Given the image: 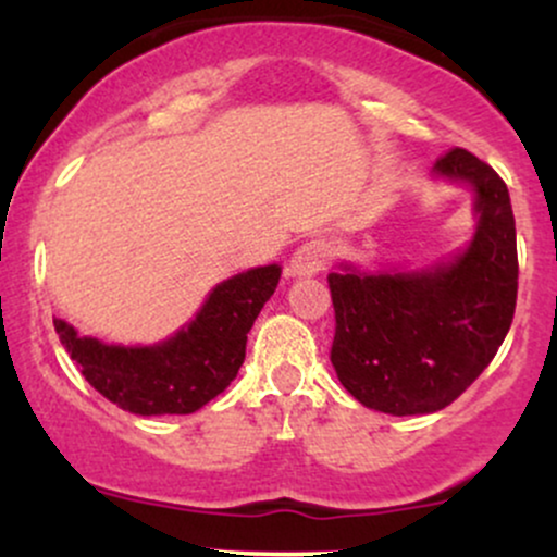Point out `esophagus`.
Returning <instances> with one entry per match:
<instances>
[{"label": "esophagus", "mask_w": 557, "mask_h": 557, "mask_svg": "<svg viewBox=\"0 0 557 557\" xmlns=\"http://www.w3.org/2000/svg\"><path fill=\"white\" fill-rule=\"evenodd\" d=\"M330 259H332L330 240L324 238L306 240L304 246H298V251L293 253L290 270L293 274H317L330 264Z\"/></svg>", "instance_id": "obj_1"}]
</instances>
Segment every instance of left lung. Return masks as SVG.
Returning <instances> with one entry per match:
<instances>
[{
  "label": "left lung",
  "mask_w": 557,
  "mask_h": 557,
  "mask_svg": "<svg viewBox=\"0 0 557 557\" xmlns=\"http://www.w3.org/2000/svg\"><path fill=\"white\" fill-rule=\"evenodd\" d=\"M434 172L476 188L479 227L461 257L432 272L327 277L337 380L363 406L393 417L450 406L495 359L519 293L508 185L461 146L445 151Z\"/></svg>",
  "instance_id": "8db88e82"
}]
</instances>
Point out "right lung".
<instances>
[{"label": "right lung", "instance_id": "right-lung-1", "mask_svg": "<svg viewBox=\"0 0 557 557\" xmlns=\"http://www.w3.org/2000/svg\"><path fill=\"white\" fill-rule=\"evenodd\" d=\"M280 283V267L235 274L216 285L188 327L151 348L78 337L62 319L54 330L88 385L138 417L194 413L225 393L246 359L248 330Z\"/></svg>", "mask_w": 557, "mask_h": 557}]
</instances>
